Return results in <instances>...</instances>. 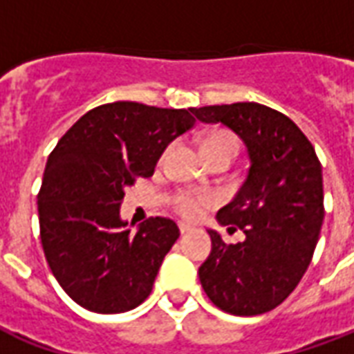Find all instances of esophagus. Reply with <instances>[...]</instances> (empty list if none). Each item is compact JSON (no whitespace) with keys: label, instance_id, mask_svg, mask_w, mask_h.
Returning <instances> with one entry per match:
<instances>
[{"label":"esophagus","instance_id":"1","mask_svg":"<svg viewBox=\"0 0 354 354\" xmlns=\"http://www.w3.org/2000/svg\"><path fill=\"white\" fill-rule=\"evenodd\" d=\"M193 227L192 225H187V223H180V233L182 235H187V233H192Z\"/></svg>","mask_w":354,"mask_h":354}]
</instances>
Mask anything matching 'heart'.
Masks as SVG:
<instances>
[{"mask_svg":"<svg viewBox=\"0 0 354 354\" xmlns=\"http://www.w3.org/2000/svg\"><path fill=\"white\" fill-rule=\"evenodd\" d=\"M218 144H233L235 146V138L223 131L210 132L203 140V147L207 146H218ZM205 199H199V197H182L178 201V210L185 216V218H197V216L203 212V207H205Z\"/></svg>","mask_w":354,"mask_h":354,"instance_id":"b5f03b06","label":"heart"}]
</instances>
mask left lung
<instances>
[{
    "mask_svg": "<svg viewBox=\"0 0 354 354\" xmlns=\"http://www.w3.org/2000/svg\"><path fill=\"white\" fill-rule=\"evenodd\" d=\"M201 123L223 124L243 140L248 172L216 220L245 231L225 245L208 230L212 250L199 267L210 301L250 317L282 304L311 263L324 220L322 167L297 124L256 102L192 108Z\"/></svg>",
    "mask_w": 354,
    "mask_h": 354,
    "instance_id": "obj_1",
    "label": "left lung"
}]
</instances>
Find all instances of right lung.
Returning a JSON list of instances; mask_svg holds the SVG:
<instances>
[{"mask_svg":"<svg viewBox=\"0 0 354 354\" xmlns=\"http://www.w3.org/2000/svg\"><path fill=\"white\" fill-rule=\"evenodd\" d=\"M193 124L192 108L113 102L87 111L53 149L37 197L41 245L77 305L115 315L151 294L180 230L169 218H149L132 231L121 203L124 189L151 176L167 146Z\"/></svg>","mask_w":354,"mask_h":354,"instance_id":"right-lung-1","label":"right lung"}]
</instances>
